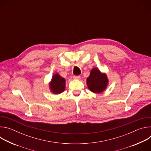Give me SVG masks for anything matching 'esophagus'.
<instances>
[{"label":"esophagus","mask_w":151,"mask_h":151,"mask_svg":"<svg viewBox=\"0 0 151 151\" xmlns=\"http://www.w3.org/2000/svg\"><path fill=\"white\" fill-rule=\"evenodd\" d=\"M73 78L75 79H81V76L79 75H75L73 76Z\"/></svg>","instance_id":"esophagus-1"}]
</instances>
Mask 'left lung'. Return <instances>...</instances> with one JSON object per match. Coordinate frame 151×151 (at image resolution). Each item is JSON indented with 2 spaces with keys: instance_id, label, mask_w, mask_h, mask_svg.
I'll return each instance as SVG.
<instances>
[{
  "instance_id": "obj_1",
  "label": "left lung",
  "mask_w": 151,
  "mask_h": 151,
  "mask_svg": "<svg viewBox=\"0 0 151 151\" xmlns=\"http://www.w3.org/2000/svg\"><path fill=\"white\" fill-rule=\"evenodd\" d=\"M88 88L93 93H101L104 90L107 85L105 74H102L99 69L94 68L87 79Z\"/></svg>"
}]
</instances>
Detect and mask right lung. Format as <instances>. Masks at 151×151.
<instances>
[{
    "mask_svg": "<svg viewBox=\"0 0 151 151\" xmlns=\"http://www.w3.org/2000/svg\"><path fill=\"white\" fill-rule=\"evenodd\" d=\"M50 88L54 93H62L65 88V79L58 74L54 75L50 83Z\"/></svg>",
    "mask_w": 151,
    "mask_h": 151,
    "instance_id": "right-lung-1",
    "label": "right lung"
}]
</instances>
